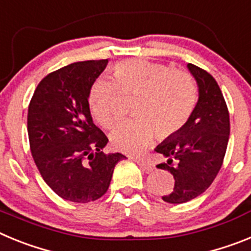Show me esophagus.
I'll return each mask as SVG.
<instances>
[{
  "mask_svg": "<svg viewBox=\"0 0 251 251\" xmlns=\"http://www.w3.org/2000/svg\"><path fill=\"white\" fill-rule=\"evenodd\" d=\"M134 160L140 165V168L144 172H148V173H149V172H151L152 169H154V165H152L150 162H148V160H145V159L134 158Z\"/></svg>",
  "mask_w": 251,
  "mask_h": 251,
  "instance_id": "1",
  "label": "esophagus"
}]
</instances>
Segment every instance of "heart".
<instances>
[{
	"mask_svg": "<svg viewBox=\"0 0 251 251\" xmlns=\"http://www.w3.org/2000/svg\"><path fill=\"white\" fill-rule=\"evenodd\" d=\"M120 91L136 96L138 117L121 123L110 134L113 148L121 151H143L155 132L165 139L179 132L197 104V84L188 72L162 63L127 59L113 68V80L100 77L89 89L88 104L93 119L104 128L119 117Z\"/></svg>",
	"mask_w": 251,
	"mask_h": 251,
	"instance_id": "1",
	"label": "heart"
}]
</instances>
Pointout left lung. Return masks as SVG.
<instances>
[{
    "label": "left lung",
    "instance_id": "left-lung-1",
    "mask_svg": "<svg viewBox=\"0 0 251 251\" xmlns=\"http://www.w3.org/2000/svg\"><path fill=\"white\" fill-rule=\"evenodd\" d=\"M198 86V102L187 125L159 144L155 151L167 159L156 167L173 174L174 188L163 196L168 203H184L202 195L222 167L230 135L225 99L208 72L188 63Z\"/></svg>",
    "mask_w": 251,
    "mask_h": 251
}]
</instances>
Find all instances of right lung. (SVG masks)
<instances>
[{"mask_svg": "<svg viewBox=\"0 0 251 251\" xmlns=\"http://www.w3.org/2000/svg\"><path fill=\"white\" fill-rule=\"evenodd\" d=\"M108 59L72 63L41 79L27 111L30 150L41 177L63 200L87 203L107 192L126 156L104 154L107 136L93 124L89 89Z\"/></svg>", "mask_w": 251, "mask_h": 251, "instance_id": "add662e5", "label": "right lung"}]
</instances>
